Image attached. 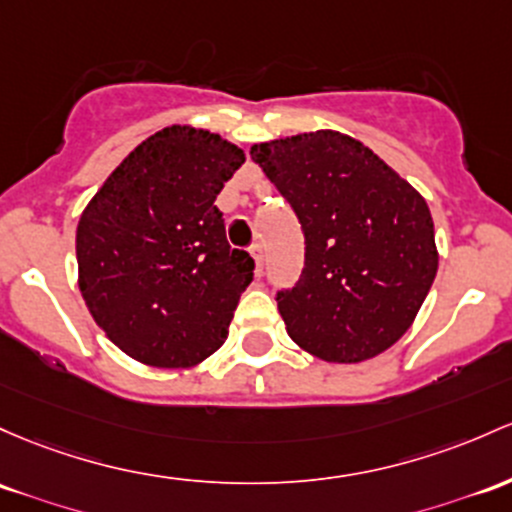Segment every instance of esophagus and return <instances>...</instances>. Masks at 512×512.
Masks as SVG:
<instances>
[{
	"mask_svg": "<svg viewBox=\"0 0 512 512\" xmlns=\"http://www.w3.org/2000/svg\"><path fill=\"white\" fill-rule=\"evenodd\" d=\"M250 255H252V260H255L257 277H262V265H265V247H262V245H252L250 247Z\"/></svg>",
	"mask_w": 512,
	"mask_h": 512,
	"instance_id": "34e87169",
	"label": "esophagus"
}]
</instances>
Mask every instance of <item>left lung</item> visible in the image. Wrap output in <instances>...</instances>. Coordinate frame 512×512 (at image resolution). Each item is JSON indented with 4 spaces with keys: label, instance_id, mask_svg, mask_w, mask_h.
Masks as SVG:
<instances>
[{
    "label": "left lung",
    "instance_id": "1",
    "mask_svg": "<svg viewBox=\"0 0 512 512\" xmlns=\"http://www.w3.org/2000/svg\"><path fill=\"white\" fill-rule=\"evenodd\" d=\"M306 238L296 286L277 291L286 333L325 362L381 355L411 328L437 274L425 199L338 131L252 145Z\"/></svg>",
    "mask_w": 512,
    "mask_h": 512
}]
</instances>
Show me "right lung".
I'll return each instance as SVG.
<instances>
[{
  "mask_svg": "<svg viewBox=\"0 0 512 512\" xmlns=\"http://www.w3.org/2000/svg\"><path fill=\"white\" fill-rule=\"evenodd\" d=\"M245 162L201 128L170 126L109 174L77 226L80 291L128 357L187 369L228 338L255 260L230 250L213 204Z\"/></svg>",
  "mask_w": 512,
  "mask_h": 512,
  "instance_id": "right-lung-1",
  "label": "right lung"
}]
</instances>
